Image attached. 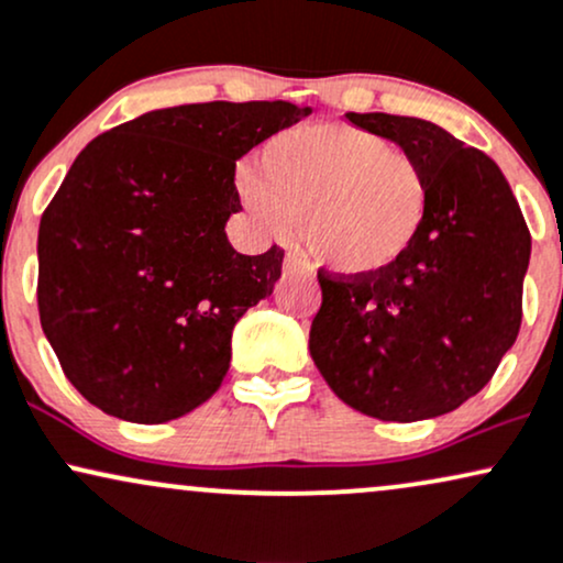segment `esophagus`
Masks as SVG:
<instances>
[{
    "label": "esophagus",
    "mask_w": 563,
    "mask_h": 563,
    "mask_svg": "<svg viewBox=\"0 0 563 563\" xmlns=\"http://www.w3.org/2000/svg\"><path fill=\"white\" fill-rule=\"evenodd\" d=\"M284 274H297V276H306V279H313V268H310V263L297 253H287V257H284Z\"/></svg>",
    "instance_id": "esophagus-1"
}]
</instances>
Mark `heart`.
Returning a JSON list of instances; mask_svg holds the SVG:
<instances>
[{"mask_svg":"<svg viewBox=\"0 0 563 563\" xmlns=\"http://www.w3.org/2000/svg\"><path fill=\"white\" fill-rule=\"evenodd\" d=\"M240 197L263 227L302 218L310 255L340 276H376L411 253L429 210L421 163L385 136L345 123L287 131L240 174Z\"/></svg>","mask_w":563,"mask_h":563,"instance_id":"obj_1","label":"heart"}]
</instances>
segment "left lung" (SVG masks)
Masks as SVG:
<instances>
[{"instance_id":"8db88e82","label":"left lung","mask_w":563,"mask_h":563,"mask_svg":"<svg viewBox=\"0 0 563 563\" xmlns=\"http://www.w3.org/2000/svg\"><path fill=\"white\" fill-rule=\"evenodd\" d=\"M395 142L429 178L419 240L376 276L319 271L310 355L355 411L421 421L455 411L517 342L532 236L493 157L421 118L347 112Z\"/></svg>"}]
</instances>
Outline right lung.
Instances as JSON below:
<instances>
[{"label":"right lung","mask_w":563,"mask_h":563,"mask_svg":"<svg viewBox=\"0 0 563 563\" xmlns=\"http://www.w3.org/2000/svg\"><path fill=\"white\" fill-rule=\"evenodd\" d=\"M310 115L292 102L152 110L81 150L38 223V319L99 411L163 424L221 387L234 323L274 292L284 250L242 255L236 161Z\"/></svg>","instance_id":"right-lung-1"}]
</instances>
